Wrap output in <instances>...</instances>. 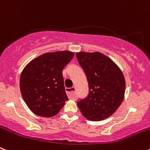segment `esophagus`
I'll return each instance as SVG.
<instances>
[{"label":"esophagus","instance_id":"esophagus-1","mask_svg":"<svg viewBox=\"0 0 150 150\" xmlns=\"http://www.w3.org/2000/svg\"><path fill=\"white\" fill-rule=\"evenodd\" d=\"M66 92L69 98H74L76 97V88L75 87H71V88H66Z\"/></svg>","mask_w":150,"mask_h":150}]
</instances>
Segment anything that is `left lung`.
Instances as JSON below:
<instances>
[{
  "label": "left lung",
  "mask_w": 150,
  "mask_h": 150,
  "mask_svg": "<svg viewBox=\"0 0 150 150\" xmlns=\"http://www.w3.org/2000/svg\"><path fill=\"white\" fill-rule=\"evenodd\" d=\"M76 58L88 83V96L77 102L79 110L91 121L105 120L114 113L124 99V75L110 58L98 52H79Z\"/></svg>",
  "instance_id": "1"
}]
</instances>
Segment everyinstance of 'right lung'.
Instances as JSON below:
<instances>
[{"instance_id":"right-lung-1","label":"right lung","mask_w":150,"mask_h":150,"mask_svg":"<svg viewBox=\"0 0 150 150\" xmlns=\"http://www.w3.org/2000/svg\"><path fill=\"white\" fill-rule=\"evenodd\" d=\"M74 56L70 51L47 52L29 62L23 69L19 82L21 94L36 115L55 116L68 100L62 71Z\"/></svg>"}]
</instances>
